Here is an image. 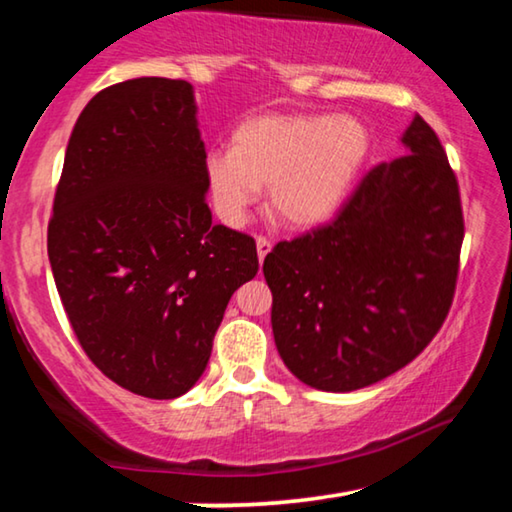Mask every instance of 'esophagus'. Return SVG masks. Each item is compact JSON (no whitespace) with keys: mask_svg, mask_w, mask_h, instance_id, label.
Here are the masks:
<instances>
[{"mask_svg":"<svg viewBox=\"0 0 512 512\" xmlns=\"http://www.w3.org/2000/svg\"><path fill=\"white\" fill-rule=\"evenodd\" d=\"M271 248H273L271 239L264 237V235L257 237V257H259V262H264V257L271 253Z\"/></svg>","mask_w":512,"mask_h":512,"instance_id":"esophagus-1","label":"esophagus"}]
</instances>
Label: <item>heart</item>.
Returning <instances> with one entry per match:
<instances>
[{"label": "heart", "mask_w": 512, "mask_h": 512, "mask_svg": "<svg viewBox=\"0 0 512 512\" xmlns=\"http://www.w3.org/2000/svg\"><path fill=\"white\" fill-rule=\"evenodd\" d=\"M368 153V128L350 115H259L237 126L232 149L205 153L203 173L223 223H244L268 187L277 221L314 228L339 212Z\"/></svg>", "instance_id": "heart-1"}]
</instances>
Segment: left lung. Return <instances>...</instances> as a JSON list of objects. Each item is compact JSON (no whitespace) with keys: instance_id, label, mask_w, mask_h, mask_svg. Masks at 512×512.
Returning a JSON list of instances; mask_svg holds the SVG:
<instances>
[{"instance_id":"1","label":"left lung","mask_w":512,"mask_h":512,"mask_svg":"<svg viewBox=\"0 0 512 512\" xmlns=\"http://www.w3.org/2000/svg\"><path fill=\"white\" fill-rule=\"evenodd\" d=\"M402 142L411 155L372 167L334 221L264 259L277 352L318 391L393 375L452 307L465 235L456 173L420 115Z\"/></svg>"}]
</instances>
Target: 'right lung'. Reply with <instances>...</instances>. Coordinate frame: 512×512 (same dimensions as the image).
I'll return each mask as SVG.
<instances>
[{
  "label": "right lung",
  "instance_id": "add662e5",
  "mask_svg": "<svg viewBox=\"0 0 512 512\" xmlns=\"http://www.w3.org/2000/svg\"><path fill=\"white\" fill-rule=\"evenodd\" d=\"M203 160L192 85H110L76 119L47 228L83 352L151 400L196 384L232 293L259 268L255 239L212 221Z\"/></svg>",
  "mask_w": 512,
  "mask_h": 512
}]
</instances>
